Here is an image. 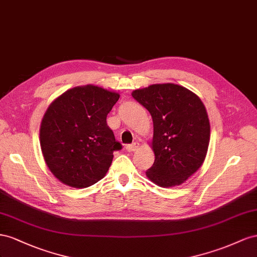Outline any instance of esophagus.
<instances>
[{
    "instance_id": "1",
    "label": "esophagus",
    "mask_w": 257,
    "mask_h": 257,
    "mask_svg": "<svg viewBox=\"0 0 257 257\" xmlns=\"http://www.w3.org/2000/svg\"><path fill=\"white\" fill-rule=\"evenodd\" d=\"M138 148H139V143H138V142H134L133 144H128V145L126 146V150H127L128 152H134V151H136Z\"/></svg>"
}]
</instances>
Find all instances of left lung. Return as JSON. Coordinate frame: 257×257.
Listing matches in <instances>:
<instances>
[{
	"label": "left lung",
	"instance_id": "8db88e82",
	"mask_svg": "<svg viewBox=\"0 0 257 257\" xmlns=\"http://www.w3.org/2000/svg\"><path fill=\"white\" fill-rule=\"evenodd\" d=\"M151 113L155 161L148 178L161 187L180 185L201 167L210 141V122L201 100L185 87L155 84L133 92Z\"/></svg>",
	"mask_w": 257,
	"mask_h": 257
}]
</instances>
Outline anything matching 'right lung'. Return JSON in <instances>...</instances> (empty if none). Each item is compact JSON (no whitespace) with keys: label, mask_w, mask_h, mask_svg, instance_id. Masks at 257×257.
I'll list each match as a JSON object with an SVG mask.
<instances>
[{"label":"right lung","mask_w":257,"mask_h":257,"mask_svg":"<svg viewBox=\"0 0 257 257\" xmlns=\"http://www.w3.org/2000/svg\"><path fill=\"white\" fill-rule=\"evenodd\" d=\"M118 99V93L87 85L65 91L47 108L41 149L49 170L65 185L88 187L106 174L113 152L122 148L106 123Z\"/></svg>","instance_id":"obj_1"}]
</instances>
